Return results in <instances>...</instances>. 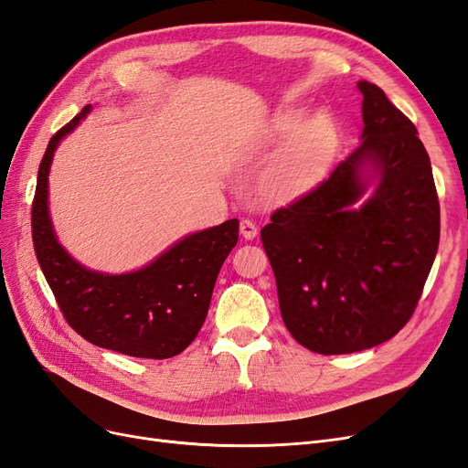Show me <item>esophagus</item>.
<instances>
[{"label":"esophagus","mask_w":468,"mask_h":468,"mask_svg":"<svg viewBox=\"0 0 468 468\" xmlns=\"http://www.w3.org/2000/svg\"><path fill=\"white\" fill-rule=\"evenodd\" d=\"M239 234H242L246 239H253V238H256V236H258V226H256V222L250 220V218L239 220Z\"/></svg>","instance_id":"1"}]
</instances>
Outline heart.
<instances>
[{
	"label": "heart",
	"instance_id": "heart-1",
	"mask_svg": "<svg viewBox=\"0 0 468 468\" xmlns=\"http://www.w3.org/2000/svg\"><path fill=\"white\" fill-rule=\"evenodd\" d=\"M299 122V112H281L273 124L277 138L293 136L269 162L263 174L265 187L271 193L285 195L313 186L335 154L337 129L330 115L320 112L301 126Z\"/></svg>",
	"mask_w": 468,
	"mask_h": 468
}]
</instances>
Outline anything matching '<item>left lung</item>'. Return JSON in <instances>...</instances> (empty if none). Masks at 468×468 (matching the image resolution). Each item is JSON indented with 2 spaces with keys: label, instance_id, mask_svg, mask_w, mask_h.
Here are the masks:
<instances>
[{
  "label": "left lung",
  "instance_id": "obj_1",
  "mask_svg": "<svg viewBox=\"0 0 468 468\" xmlns=\"http://www.w3.org/2000/svg\"><path fill=\"white\" fill-rule=\"evenodd\" d=\"M363 143L261 229L291 335L322 356L375 347L412 318L439 246V199L414 122L359 81ZM365 165L376 193L353 207Z\"/></svg>",
  "mask_w": 468,
  "mask_h": 468
}]
</instances>
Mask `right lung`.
<instances>
[{
	"instance_id": "1",
	"label": "right lung",
	"mask_w": 468,
	"mask_h": 468,
	"mask_svg": "<svg viewBox=\"0 0 468 468\" xmlns=\"http://www.w3.org/2000/svg\"><path fill=\"white\" fill-rule=\"evenodd\" d=\"M90 111L83 107L50 138L38 165L31 212L38 265L66 322L90 344L143 359L179 356L207 318L220 267L238 242V220L183 238L134 273L105 275L76 263L52 230L48 172L56 146Z\"/></svg>"
}]
</instances>
